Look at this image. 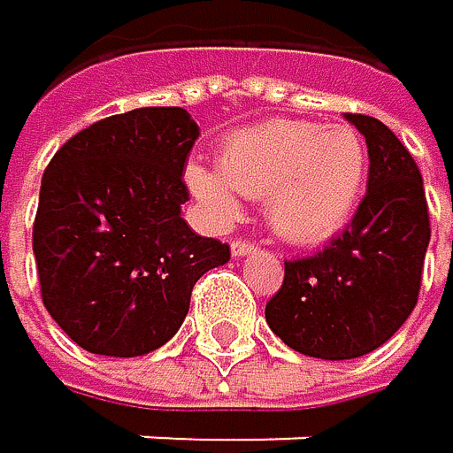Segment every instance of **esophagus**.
Listing matches in <instances>:
<instances>
[{"label":"esophagus","mask_w":453,"mask_h":453,"mask_svg":"<svg viewBox=\"0 0 453 453\" xmlns=\"http://www.w3.org/2000/svg\"><path fill=\"white\" fill-rule=\"evenodd\" d=\"M231 252H234V257H244V255L255 252V244H252V242H242V239H236V242L231 244Z\"/></svg>","instance_id":"34e87169"}]
</instances>
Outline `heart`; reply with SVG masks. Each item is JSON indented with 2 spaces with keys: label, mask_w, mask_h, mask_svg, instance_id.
Masks as SVG:
<instances>
[{
  "label": "heart",
  "mask_w": 453,
  "mask_h": 453,
  "mask_svg": "<svg viewBox=\"0 0 453 453\" xmlns=\"http://www.w3.org/2000/svg\"><path fill=\"white\" fill-rule=\"evenodd\" d=\"M367 168V146L353 127L274 119L231 133L217 168L189 163L184 181L214 225L236 222L244 196L264 201V217L282 242L307 247L345 228Z\"/></svg>",
  "instance_id": "obj_1"
}]
</instances>
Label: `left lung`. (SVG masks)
<instances>
[{"label": "left lung", "mask_w": 453, "mask_h": 453, "mask_svg": "<svg viewBox=\"0 0 453 453\" xmlns=\"http://www.w3.org/2000/svg\"><path fill=\"white\" fill-rule=\"evenodd\" d=\"M345 119L367 141V196L326 250L285 260L282 288L266 304V323L288 348L326 361L367 356L396 334L418 302L429 247L424 181L411 151L383 121Z\"/></svg>", "instance_id": "obj_1"}]
</instances>
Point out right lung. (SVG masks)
<instances>
[{"label":"right lung","instance_id":"add662e5","mask_svg":"<svg viewBox=\"0 0 453 453\" xmlns=\"http://www.w3.org/2000/svg\"><path fill=\"white\" fill-rule=\"evenodd\" d=\"M198 125L184 108L95 121L48 163L32 250L42 304L89 353L143 356L187 318L193 285L231 260L228 244L181 217Z\"/></svg>","mask_w":453,"mask_h":453}]
</instances>
